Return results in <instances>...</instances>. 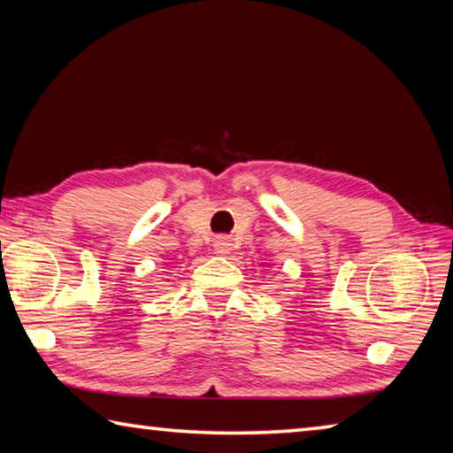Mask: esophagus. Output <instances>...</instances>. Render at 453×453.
<instances>
[{"label": "esophagus", "instance_id": "34e87169", "mask_svg": "<svg viewBox=\"0 0 453 453\" xmlns=\"http://www.w3.org/2000/svg\"><path fill=\"white\" fill-rule=\"evenodd\" d=\"M231 250H233V244H231V241L225 239V236H219V239L214 241V252H217V255L226 257V255H231Z\"/></svg>", "mask_w": 453, "mask_h": 453}]
</instances>
